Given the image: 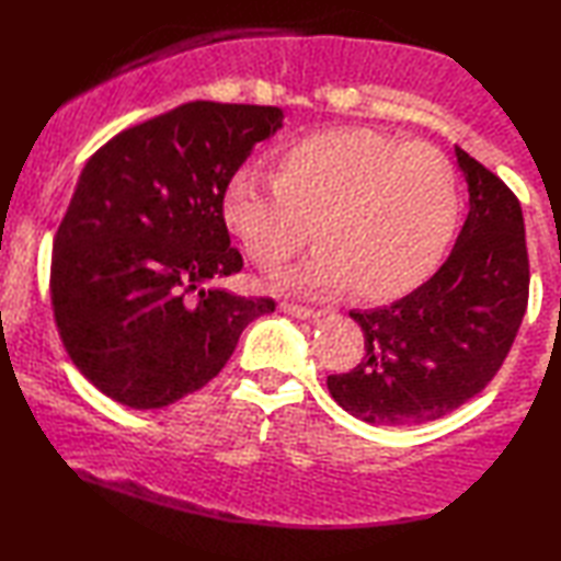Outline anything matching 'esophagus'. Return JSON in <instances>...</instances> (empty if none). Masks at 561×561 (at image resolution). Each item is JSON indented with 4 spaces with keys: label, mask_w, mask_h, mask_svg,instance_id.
Wrapping results in <instances>:
<instances>
[{
    "label": "esophagus",
    "mask_w": 561,
    "mask_h": 561,
    "mask_svg": "<svg viewBox=\"0 0 561 561\" xmlns=\"http://www.w3.org/2000/svg\"><path fill=\"white\" fill-rule=\"evenodd\" d=\"M280 310L288 312V316H293V318H302V320H310V318H320L322 316V310L300 306V302H283Z\"/></svg>",
    "instance_id": "esophagus-1"
}]
</instances>
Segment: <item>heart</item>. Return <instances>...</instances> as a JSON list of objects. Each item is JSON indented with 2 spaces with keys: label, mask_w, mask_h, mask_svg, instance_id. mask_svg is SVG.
I'll return each mask as SVG.
<instances>
[{
  "label": "heart",
  "mask_w": 561,
  "mask_h": 561,
  "mask_svg": "<svg viewBox=\"0 0 561 561\" xmlns=\"http://www.w3.org/2000/svg\"><path fill=\"white\" fill-rule=\"evenodd\" d=\"M229 231L261 271H278L316 239L293 273L300 288L404 296L444 259L458 224L456 170L438 147L367 127L302 137L275 154L273 176L239 170L221 196Z\"/></svg>",
  "instance_id": "obj_1"
}]
</instances>
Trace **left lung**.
I'll return each instance as SVG.
<instances>
[{
  "label": "left lung",
  "instance_id": "1",
  "mask_svg": "<svg viewBox=\"0 0 561 561\" xmlns=\"http://www.w3.org/2000/svg\"><path fill=\"white\" fill-rule=\"evenodd\" d=\"M470 206L454 251L391 306L352 310L365 355L330 375L337 404L367 424L419 426L480 394L503 367L529 300V255L515 192L456 147Z\"/></svg>",
  "mask_w": 561,
  "mask_h": 561
}]
</instances>
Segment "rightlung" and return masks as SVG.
Segmentation results:
<instances>
[{
  "label": "right lung",
  "instance_id": "right-lung-1",
  "mask_svg": "<svg viewBox=\"0 0 561 561\" xmlns=\"http://www.w3.org/2000/svg\"><path fill=\"white\" fill-rule=\"evenodd\" d=\"M280 121L273 105L184 103L83 167L54 236L51 308L68 357L105 397L160 409L194 394L275 310L206 283L243 268L221 196Z\"/></svg>",
  "mask_w": 561,
  "mask_h": 561
}]
</instances>
